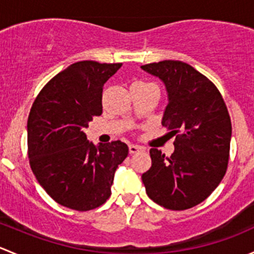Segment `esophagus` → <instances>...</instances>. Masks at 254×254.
I'll use <instances>...</instances> for the list:
<instances>
[{"mask_svg": "<svg viewBox=\"0 0 254 254\" xmlns=\"http://www.w3.org/2000/svg\"><path fill=\"white\" fill-rule=\"evenodd\" d=\"M142 147H140V146L137 145H129V152L130 153H136L139 152V151H141Z\"/></svg>", "mask_w": 254, "mask_h": 254, "instance_id": "34e87169", "label": "esophagus"}]
</instances>
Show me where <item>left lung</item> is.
<instances>
[{"mask_svg": "<svg viewBox=\"0 0 254 254\" xmlns=\"http://www.w3.org/2000/svg\"><path fill=\"white\" fill-rule=\"evenodd\" d=\"M141 68L165 83L168 104L162 125L176 136L170 157L150 150L152 166L141 177L146 193L166 209H190L205 200L226 173L229 111L216 86L188 64L165 60Z\"/></svg>", "mask_w": 254, "mask_h": 254, "instance_id": "1", "label": "left lung"}]
</instances>
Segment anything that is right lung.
<instances>
[{
	"instance_id": "obj_1",
	"label": "right lung",
	"mask_w": 254,
	"mask_h": 254,
	"mask_svg": "<svg viewBox=\"0 0 254 254\" xmlns=\"http://www.w3.org/2000/svg\"><path fill=\"white\" fill-rule=\"evenodd\" d=\"M123 64L78 61L51 78L28 117L29 165L40 186L60 205L77 211L96 209L111 196L127 143L93 145L84 129L102 114V92Z\"/></svg>"
}]
</instances>
